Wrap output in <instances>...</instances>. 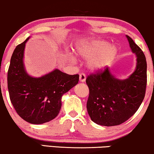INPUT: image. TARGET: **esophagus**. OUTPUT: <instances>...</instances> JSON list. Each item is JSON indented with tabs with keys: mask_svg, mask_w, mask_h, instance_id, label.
<instances>
[{
	"mask_svg": "<svg viewBox=\"0 0 154 154\" xmlns=\"http://www.w3.org/2000/svg\"><path fill=\"white\" fill-rule=\"evenodd\" d=\"M79 79H80V81H81V82H85V79H86V75H85V73H80Z\"/></svg>",
	"mask_w": 154,
	"mask_h": 154,
	"instance_id": "obj_1",
	"label": "esophagus"
}]
</instances>
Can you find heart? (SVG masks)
<instances>
[{
    "mask_svg": "<svg viewBox=\"0 0 154 154\" xmlns=\"http://www.w3.org/2000/svg\"><path fill=\"white\" fill-rule=\"evenodd\" d=\"M75 52L81 57L88 60V65L92 70H100L114 58L116 48L103 40H84L75 47ZM72 59H75L71 56Z\"/></svg>",
    "mask_w": 154,
    "mask_h": 154,
    "instance_id": "1",
    "label": "heart"
}]
</instances>
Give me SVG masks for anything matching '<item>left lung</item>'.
Segmentation results:
<instances>
[{"label": "left lung", "mask_w": 154, "mask_h": 154, "mask_svg": "<svg viewBox=\"0 0 154 154\" xmlns=\"http://www.w3.org/2000/svg\"><path fill=\"white\" fill-rule=\"evenodd\" d=\"M132 51L137 55L136 69L130 77L119 80L108 67L97 70L86 79L89 88L87 110L98 125H119L132 116L140 106L146 93V60L144 52L131 38L126 35Z\"/></svg>", "instance_id": "left-lung-1"}]
</instances>
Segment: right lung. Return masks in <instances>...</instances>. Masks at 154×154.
Listing matches in <instances>:
<instances>
[{"label":"right lung","instance_id":"1","mask_svg":"<svg viewBox=\"0 0 154 154\" xmlns=\"http://www.w3.org/2000/svg\"><path fill=\"white\" fill-rule=\"evenodd\" d=\"M26 38L14 49L8 71V88L12 106L28 123L43 124L57 117L62 97L79 83V75L55 69L40 78L27 74L23 64Z\"/></svg>","mask_w":154,"mask_h":154}]
</instances>
